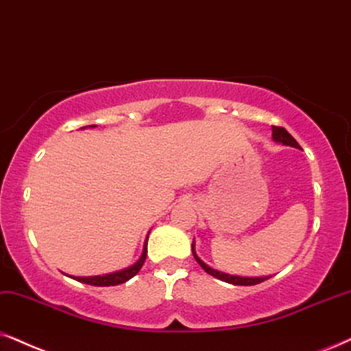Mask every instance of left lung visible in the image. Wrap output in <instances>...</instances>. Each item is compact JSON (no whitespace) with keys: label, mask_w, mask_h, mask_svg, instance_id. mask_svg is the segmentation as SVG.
Instances as JSON below:
<instances>
[{"label":"left lung","mask_w":351,"mask_h":351,"mask_svg":"<svg viewBox=\"0 0 351 351\" xmlns=\"http://www.w3.org/2000/svg\"><path fill=\"white\" fill-rule=\"evenodd\" d=\"M272 139L274 143L277 144H282V145H288V147H295V149H301L300 144L296 143L293 139V136L290 134L287 130H283V128H278V126H272ZM193 256L194 259L197 261V264L201 265V267L206 270L207 274H210L212 277L219 278V280H223L227 283H232V285H243V287H250V285H257V283L267 280V278L272 277V275H263V277H241V275H232V274H227V272H221V270H217L214 267H210V265H207L204 261L201 259L196 254V245H194L193 241Z\"/></svg>","instance_id":"1"}]
</instances>
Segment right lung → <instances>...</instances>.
Returning <instances> with one entry per match:
<instances>
[{"label":"right lung","instance_id":"add662e5","mask_svg":"<svg viewBox=\"0 0 351 351\" xmlns=\"http://www.w3.org/2000/svg\"><path fill=\"white\" fill-rule=\"evenodd\" d=\"M90 128H95V124H90ZM147 239H149V234H147V238H145V241H144L143 254H141L139 259H137L132 265H130V267H124L121 270H117V272H110V274H104V275H94V277H74V275H68V277L74 278V280H77V282L87 283V285H94V287H113V285H119V283L128 282L130 278L134 277V275L141 270V267L144 265L145 256H147Z\"/></svg>","mask_w":351,"mask_h":351}]
</instances>
